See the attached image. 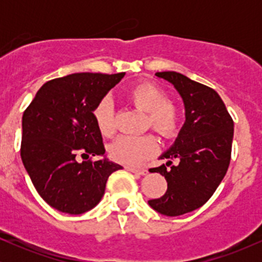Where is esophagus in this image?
<instances>
[{
	"instance_id": "obj_1",
	"label": "esophagus",
	"mask_w": 262,
	"mask_h": 262,
	"mask_svg": "<svg viewBox=\"0 0 262 262\" xmlns=\"http://www.w3.org/2000/svg\"><path fill=\"white\" fill-rule=\"evenodd\" d=\"M128 171H130V172H134V173H138V175H146L148 173V170L144 169V167H127Z\"/></svg>"
}]
</instances>
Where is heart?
<instances>
[{
    "instance_id": "b5f03b06",
    "label": "heart",
    "mask_w": 262,
    "mask_h": 262,
    "mask_svg": "<svg viewBox=\"0 0 262 262\" xmlns=\"http://www.w3.org/2000/svg\"><path fill=\"white\" fill-rule=\"evenodd\" d=\"M128 98L139 110L149 113L148 125L162 138H172L179 130L180 114L172 103L167 102V96L154 83H141L128 92ZM93 119L98 130L104 137H111L116 132L113 103L110 98H103L93 110ZM158 140L152 135H123L111 145L110 154L113 160L121 164L135 166L158 151Z\"/></svg>"
}]
</instances>
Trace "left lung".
Masks as SVG:
<instances>
[{
    "label": "left lung",
    "mask_w": 262,
    "mask_h": 262,
    "mask_svg": "<svg viewBox=\"0 0 262 262\" xmlns=\"http://www.w3.org/2000/svg\"><path fill=\"white\" fill-rule=\"evenodd\" d=\"M155 75L181 96L185 123L172 145L159 156L167 159L166 165L150 169L165 176L167 189L148 203L160 214L176 217L203 206L222 182L230 162L234 123L221 96L210 87L175 71ZM175 158L178 164L171 165Z\"/></svg>",
    "instance_id": "obj_1"
}]
</instances>
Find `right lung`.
<instances>
[{
	"label": "right lung",
	"mask_w": 262,
	"mask_h": 262,
	"mask_svg": "<svg viewBox=\"0 0 262 262\" xmlns=\"http://www.w3.org/2000/svg\"><path fill=\"white\" fill-rule=\"evenodd\" d=\"M124 75L76 73L50 80L23 113V165L40 197L59 212L92 209L111 173L123 169L104 154L93 110ZM77 155L102 159L80 163Z\"/></svg>",
	"instance_id": "1"
}]
</instances>
